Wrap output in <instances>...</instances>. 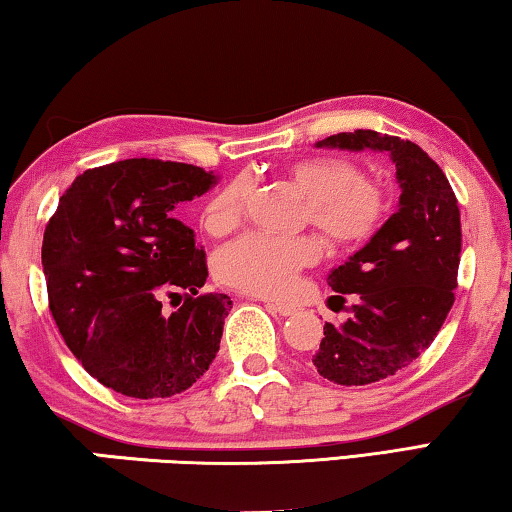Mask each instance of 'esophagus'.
Masks as SVG:
<instances>
[{"label":"esophagus","instance_id":"esophagus-1","mask_svg":"<svg viewBox=\"0 0 512 512\" xmlns=\"http://www.w3.org/2000/svg\"><path fill=\"white\" fill-rule=\"evenodd\" d=\"M266 308H269L271 313H278V315H292L297 311V306L294 304H278V301H266Z\"/></svg>","mask_w":512,"mask_h":512}]
</instances>
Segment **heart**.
Here are the masks:
<instances>
[{"label":"heart","instance_id":"b5f03b06","mask_svg":"<svg viewBox=\"0 0 512 512\" xmlns=\"http://www.w3.org/2000/svg\"><path fill=\"white\" fill-rule=\"evenodd\" d=\"M287 178L306 201V220L329 243L352 248L369 241L383 225L387 192L348 157L322 155L294 162ZM250 185L234 178L222 185L201 211V225L215 236L232 232L246 213ZM320 259L315 236H273L248 232L225 243L215 255L213 269L222 285L253 297H285L297 285L299 273Z\"/></svg>","mask_w":512,"mask_h":512}]
</instances>
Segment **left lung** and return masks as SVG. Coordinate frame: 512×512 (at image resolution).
<instances>
[{
  "mask_svg": "<svg viewBox=\"0 0 512 512\" xmlns=\"http://www.w3.org/2000/svg\"><path fill=\"white\" fill-rule=\"evenodd\" d=\"M318 146L385 150L397 164L399 211L362 250L329 273L341 304L355 294L343 325L325 322L313 364L336 385H369L415 362L455 304L462 255L459 206L443 169L413 141L355 129Z\"/></svg>",
  "mask_w": 512,
  "mask_h": 512,
  "instance_id": "8db88e82",
  "label": "left lung"
}]
</instances>
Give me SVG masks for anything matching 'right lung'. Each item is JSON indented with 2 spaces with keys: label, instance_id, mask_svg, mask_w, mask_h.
<instances>
[{
  "label": "right lung",
  "instance_id": "right-lung-1",
  "mask_svg": "<svg viewBox=\"0 0 512 512\" xmlns=\"http://www.w3.org/2000/svg\"><path fill=\"white\" fill-rule=\"evenodd\" d=\"M213 171L136 157L83 171L43 232L48 306L83 369L134 399H167L218 355L227 294H199L206 253L176 218ZM184 292L174 314L161 299Z\"/></svg>",
  "mask_w": 512,
  "mask_h": 512
}]
</instances>
